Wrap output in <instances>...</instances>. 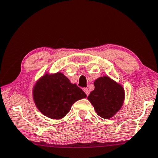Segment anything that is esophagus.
<instances>
[{
  "label": "esophagus",
  "mask_w": 158,
  "mask_h": 158,
  "mask_svg": "<svg viewBox=\"0 0 158 158\" xmlns=\"http://www.w3.org/2000/svg\"><path fill=\"white\" fill-rule=\"evenodd\" d=\"M84 92H85V94H86V96H89V90L87 88H84Z\"/></svg>",
  "instance_id": "1"
}]
</instances>
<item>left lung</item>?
Wrapping results in <instances>:
<instances>
[{"instance_id":"left-lung-1","label":"left lung","mask_w":158,"mask_h":158,"mask_svg":"<svg viewBox=\"0 0 158 158\" xmlns=\"http://www.w3.org/2000/svg\"><path fill=\"white\" fill-rule=\"evenodd\" d=\"M94 84L95 89L87 98L98 116L105 119L110 118L123 104L124 88L121 84L107 76L98 77Z\"/></svg>"}]
</instances>
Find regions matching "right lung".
Returning <instances> with one entry per match:
<instances>
[{"instance_id": "1", "label": "right lung", "mask_w": 158, "mask_h": 158, "mask_svg": "<svg viewBox=\"0 0 158 158\" xmlns=\"http://www.w3.org/2000/svg\"><path fill=\"white\" fill-rule=\"evenodd\" d=\"M34 102L38 110L52 119L64 118L78 100L86 97L76 84H72L62 72L46 73L32 89Z\"/></svg>"}]
</instances>
